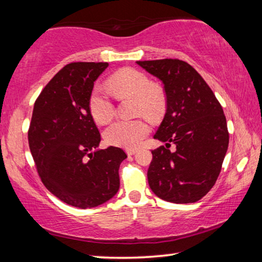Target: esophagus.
<instances>
[{
	"label": "esophagus",
	"instance_id": "esophagus-1",
	"mask_svg": "<svg viewBox=\"0 0 262 262\" xmlns=\"http://www.w3.org/2000/svg\"><path fill=\"white\" fill-rule=\"evenodd\" d=\"M126 151H127L128 156H132V155H135V154H136L137 150H136V149H127Z\"/></svg>",
	"mask_w": 262,
	"mask_h": 262
}]
</instances>
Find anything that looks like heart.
<instances>
[{"instance_id":"b5f03b06","label":"heart","mask_w":262,"mask_h":262,"mask_svg":"<svg viewBox=\"0 0 262 262\" xmlns=\"http://www.w3.org/2000/svg\"><path fill=\"white\" fill-rule=\"evenodd\" d=\"M110 86L119 97L136 98V114L145 115L150 120H158L166 110V97L158 85L144 73L134 68H125L108 78ZM89 111L99 125H105L113 118L115 107L111 97L101 86L96 85L89 96ZM150 127L145 119L114 121L104 132L108 144L123 148H134L149 134Z\"/></svg>"}]
</instances>
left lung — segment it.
Listing matches in <instances>:
<instances>
[{"label":"left lung","instance_id":"8db88e82","mask_svg":"<svg viewBox=\"0 0 262 262\" xmlns=\"http://www.w3.org/2000/svg\"><path fill=\"white\" fill-rule=\"evenodd\" d=\"M161 79L166 113L154 139L166 147L151 151L148 183L163 200L193 203L219 178L229 145L227 119L220 101L201 75L178 59L136 61ZM174 144L176 150L169 147Z\"/></svg>","mask_w":262,"mask_h":262}]
</instances>
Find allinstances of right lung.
<instances>
[{"label": "right lung", "instance_id": "obj_1", "mask_svg": "<svg viewBox=\"0 0 262 262\" xmlns=\"http://www.w3.org/2000/svg\"><path fill=\"white\" fill-rule=\"evenodd\" d=\"M107 62H72L42 89L34 103L28 137L42 184L73 207L94 208L117 194L122 149L99 145L89 111L94 83Z\"/></svg>", "mask_w": 262, "mask_h": 262}]
</instances>
